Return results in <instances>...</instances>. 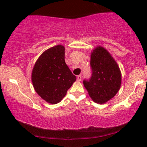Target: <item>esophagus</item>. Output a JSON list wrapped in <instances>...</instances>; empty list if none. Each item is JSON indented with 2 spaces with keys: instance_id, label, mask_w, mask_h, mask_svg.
I'll list each match as a JSON object with an SVG mask.
<instances>
[{
  "instance_id": "esophagus-1",
  "label": "esophagus",
  "mask_w": 147,
  "mask_h": 147,
  "mask_svg": "<svg viewBox=\"0 0 147 147\" xmlns=\"http://www.w3.org/2000/svg\"><path fill=\"white\" fill-rule=\"evenodd\" d=\"M82 80V76L81 75H79L77 76V80L78 81H81Z\"/></svg>"
}]
</instances>
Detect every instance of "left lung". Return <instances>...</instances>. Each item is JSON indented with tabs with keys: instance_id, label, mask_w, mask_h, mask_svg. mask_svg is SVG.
Listing matches in <instances>:
<instances>
[{
	"instance_id": "1",
	"label": "left lung",
	"mask_w": 147,
	"mask_h": 147,
	"mask_svg": "<svg viewBox=\"0 0 147 147\" xmlns=\"http://www.w3.org/2000/svg\"><path fill=\"white\" fill-rule=\"evenodd\" d=\"M92 76L83 81L84 87L96 103L104 104L117 94L121 85V72L117 63L104 47H96L91 54Z\"/></svg>"
}]
</instances>
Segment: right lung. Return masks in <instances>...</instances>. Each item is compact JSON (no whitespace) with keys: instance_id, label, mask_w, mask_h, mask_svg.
<instances>
[{"instance_id":"1","label":"right lung","mask_w":147,"mask_h":147,"mask_svg":"<svg viewBox=\"0 0 147 147\" xmlns=\"http://www.w3.org/2000/svg\"><path fill=\"white\" fill-rule=\"evenodd\" d=\"M31 80L42 99L52 104L61 102L76 80L65 62L63 45L54 46L41 54L34 65Z\"/></svg>"}]
</instances>
